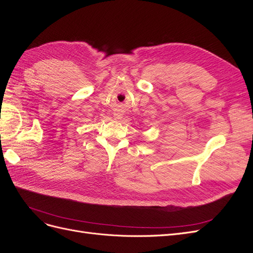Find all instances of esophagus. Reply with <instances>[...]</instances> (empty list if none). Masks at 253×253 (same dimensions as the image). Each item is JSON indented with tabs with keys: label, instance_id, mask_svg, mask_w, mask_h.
I'll use <instances>...</instances> for the list:
<instances>
[{
	"label": "esophagus",
	"instance_id": "esophagus-1",
	"mask_svg": "<svg viewBox=\"0 0 253 253\" xmlns=\"http://www.w3.org/2000/svg\"><path fill=\"white\" fill-rule=\"evenodd\" d=\"M114 118H115V120H120L122 118V114L121 113H116L114 115Z\"/></svg>",
	"mask_w": 253,
	"mask_h": 253
}]
</instances>
